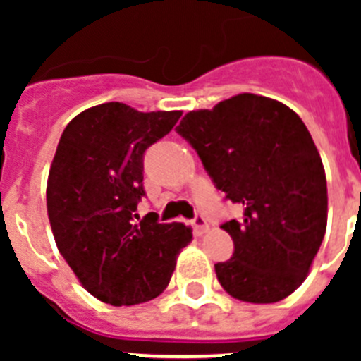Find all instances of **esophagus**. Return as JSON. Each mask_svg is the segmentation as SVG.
Wrapping results in <instances>:
<instances>
[{
    "mask_svg": "<svg viewBox=\"0 0 361 361\" xmlns=\"http://www.w3.org/2000/svg\"><path fill=\"white\" fill-rule=\"evenodd\" d=\"M191 226H193V233L199 235V237L209 229L208 222H206V219L202 215H195V219L191 220Z\"/></svg>",
    "mask_w": 361,
    "mask_h": 361,
    "instance_id": "1",
    "label": "esophagus"
}]
</instances>
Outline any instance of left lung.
I'll return each mask as SVG.
<instances>
[{
	"mask_svg": "<svg viewBox=\"0 0 361 361\" xmlns=\"http://www.w3.org/2000/svg\"><path fill=\"white\" fill-rule=\"evenodd\" d=\"M216 190L244 208L220 226L235 251L215 264L242 302L273 304L300 288L327 228V180L304 121L275 99L238 94L184 116L177 128Z\"/></svg>",
	"mask_w": 361,
	"mask_h": 361,
	"instance_id": "8db88e82",
	"label": "left lung"
}]
</instances>
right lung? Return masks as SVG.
Here are the masks:
<instances>
[{
    "instance_id": "1",
    "label": "right lung",
    "mask_w": 361,
    "mask_h": 361,
    "mask_svg": "<svg viewBox=\"0 0 361 361\" xmlns=\"http://www.w3.org/2000/svg\"><path fill=\"white\" fill-rule=\"evenodd\" d=\"M180 116L104 103L73 117L59 139L47 184L50 226L82 288L104 304L135 305L161 295L190 244L188 226L137 213L146 195L145 152Z\"/></svg>"
}]
</instances>
